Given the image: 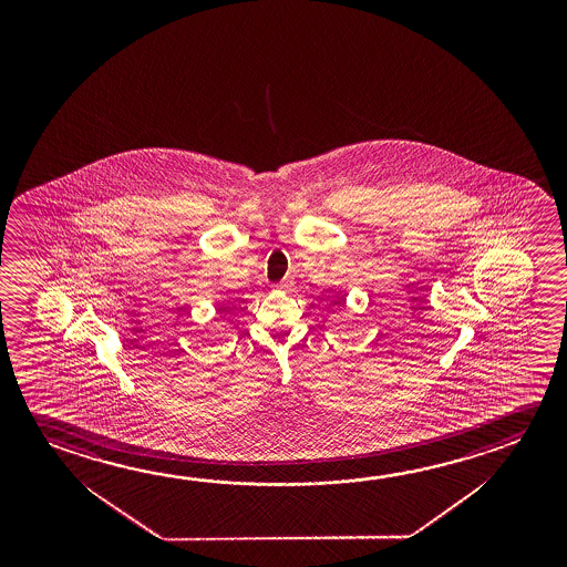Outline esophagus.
<instances>
[{
    "label": "esophagus",
    "mask_w": 567,
    "mask_h": 567,
    "mask_svg": "<svg viewBox=\"0 0 567 567\" xmlns=\"http://www.w3.org/2000/svg\"><path fill=\"white\" fill-rule=\"evenodd\" d=\"M280 287H282V288H287V287H288V285H280Z\"/></svg>",
    "instance_id": "34e87169"
}]
</instances>
